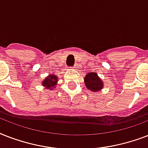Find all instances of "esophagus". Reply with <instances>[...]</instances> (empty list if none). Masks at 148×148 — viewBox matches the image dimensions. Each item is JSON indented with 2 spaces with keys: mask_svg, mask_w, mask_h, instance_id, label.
Returning <instances> with one entry per match:
<instances>
[{
  "mask_svg": "<svg viewBox=\"0 0 148 148\" xmlns=\"http://www.w3.org/2000/svg\"><path fill=\"white\" fill-rule=\"evenodd\" d=\"M71 68L72 69H76V67H75V66H74V67H72Z\"/></svg>",
  "mask_w": 148,
  "mask_h": 148,
  "instance_id": "1",
  "label": "esophagus"
}]
</instances>
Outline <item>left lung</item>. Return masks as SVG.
I'll list each match as a JSON object with an SVG mask.
<instances>
[{
  "label": "left lung",
  "mask_w": 148,
  "mask_h": 148,
  "mask_svg": "<svg viewBox=\"0 0 148 148\" xmlns=\"http://www.w3.org/2000/svg\"><path fill=\"white\" fill-rule=\"evenodd\" d=\"M84 81L87 88L91 91H98L103 88V82L95 72L87 74L84 78Z\"/></svg>",
  "instance_id": "8db88e82"
}]
</instances>
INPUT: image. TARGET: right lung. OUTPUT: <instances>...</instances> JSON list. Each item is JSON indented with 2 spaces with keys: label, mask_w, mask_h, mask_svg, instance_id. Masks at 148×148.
<instances>
[{
  "label": "right lung",
  "mask_w": 148,
  "mask_h": 148,
  "mask_svg": "<svg viewBox=\"0 0 148 148\" xmlns=\"http://www.w3.org/2000/svg\"><path fill=\"white\" fill-rule=\"evenodd\" d=\"M57 82H58V78H57V77L51 74V75H49L48 77H47L45 81H43L42 85L46 87L47 89H51L52 87H54V85L57 84Z\"/></svg>",
  "instance_id": "add662e5"
}]
</instances>
